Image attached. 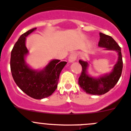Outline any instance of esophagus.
Masks as SVG:
<instances>
[{
  "mask_svg": "<svg viewBox=\"0 0 131 131\" xmlns=\"http://www.w3.org/2000/svg\"><path fill=\"white\" fill-rule=\"evenodd\" d=\"M77 54L75 53H72L70 54V56L69 57V62H73L77 60Z\"/></svg>",
  "mask_w": 131,
  "mask_h": 131,
  "instance_id": "obj_1",
  "label": "esophagus"
}]
</instances>
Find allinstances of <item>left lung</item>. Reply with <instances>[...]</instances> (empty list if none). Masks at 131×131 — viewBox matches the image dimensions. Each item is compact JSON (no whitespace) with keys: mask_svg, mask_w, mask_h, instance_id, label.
I'll list each match as a JSON object with an SVG mask.
<instances>
[{"mask_svg":"<svg viewBox=\"0 0 131 131\" xmlns=\"http://www.w3.org/2000/svg\"><path fill=\"white\" fill-rule=\"evenodd\" d=\"M100 37L98 46L105 48V50L116 51L118 54V59L111 72L95 78L88 74L89 62L82 60L79 61L82 70L78 78V84L86 93L95 95H103L112 89L119 81L123 70V59L120 47L111 36L100 33Z\"/></svg>","mask_w":131,"mask_h":131,"instance_id":"obj_1","label":"left lung"}]
</instances>
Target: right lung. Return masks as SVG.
<instances>
[{
	"instance_id": "add662e5",
	"label": "right lung",
	"mask_w": 131,
	"mask_h": 131,
	"mask_svg": "<svg viewBox=\"0 0 131 131\" xmlns=\"http://www.w3.org/2000/svg\"><path fill=\"white\" fill-rule=\"evenodd\" d=\"M37 29H29L19 37L11 52L10 69L14 80L25 94L41 100L47 97L57 88L59 75L67 62L53 59L42 70H35L26 61L28 50L26 37Z\"/></svg>"
}]
</instances>
